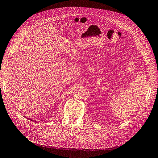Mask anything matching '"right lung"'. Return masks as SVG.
I'll return each instance as SVG.
<instances>
[{"instance_id": "add662e5", "label": "right lung", "mask_w": 158, "mask_h": 158, "mask_svg": "<svg viewBox=\"0 0 158 158\" xmlns=\"http://www.w3.org/2000/svg\"><path fill=\"white\" fill-rule=\"evenodd\" d=\"M27 119H29V118H27ZM31 121H33V120H31Z\"/></svg>"}]
</instances>
